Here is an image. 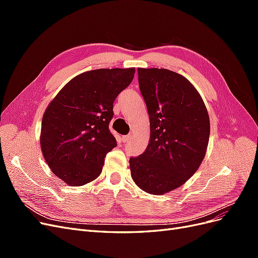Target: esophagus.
Segmentation results:
<instances>
[{
  "label": "esophagus",
  "mask_w": 258,
  "mask_h": 258,
  "mask_svg": "<svg viewBox=\"0 0 258 258\" xmlns=\"http://www.w3.org/2000/svg\"><path fill=\"white\" fill-rule=\"evenodd\" d=\"M130 139H131V135H128V136H123V137L121 138V141H122V142H124V143H126V142H128V141H129Z\"/></svg>",
  "instance_id": "34e87169"
}]
</instances>
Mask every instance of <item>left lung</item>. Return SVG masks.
I'll return each instance as SVG.
<instances>
[{
	"mask_svg": "<svg viewBox=\"0 0 258 258\" xmlns=\"http://www.w3.org/2000/svg\"><path fill=\"white\" fill-rule=\"evenodd\" d=\"M151 124L146 150L131 157V176L144 191L162 195L188 179L206 156L210 119L196 88L167 69H138Z\"/></svg>",
	"mask_w": 258,
	"mask_h": 258,
	"instance_id": "obj_1",
	"label": "left lung"
}]
</instances>
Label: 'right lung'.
<instances>
[{
	"instance_id": "add662e5",
	"label": "right lung",
	"mask_w": 258,
	"mask_h": 258,
	"mask_svg": "<svg viewBox=\"0 0 258 258\" xmlns=\"http://www.w3.org/2000/svg\"><path fill=\"white\" fill-rule=\"evenodd\" d=\"M136 70L99 69L77 75L49 103L43 116L41 147L54 175L71 186L96 179L117 145L108 129L113 103Z\"/></svg>"
}]
</instances>
